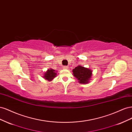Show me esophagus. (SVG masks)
Wrapping results in <instances>:
<instances>
[{
    "label": "esophagus",
    "instance_id": "esophagus-1",
    "mask_svg": "<svg viewBox=\"0 0 132 132\" xmlns=\"http://www.w3.org/2000/svg\"><path fill=\"white\" fill-rule=\"evenodd\" d=\"M63 68H64V69H68V68H69V67H68V66H64V67H63Z\"/></svg>",
    "mask_w": 132,
    "mask_h": 132
}]
</instances>
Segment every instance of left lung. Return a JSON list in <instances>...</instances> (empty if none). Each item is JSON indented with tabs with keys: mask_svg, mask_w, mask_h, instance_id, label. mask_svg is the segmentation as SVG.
I'll list each match as a JSON object with an SVG mask.
<instances>
[{
	"mask_svg": "<svg viewBox=\"0 0 132 132\" xmlns=\"http://www.w3.org/2000/svg\"><path fill=\"white\" fill-rule=\"evenodd\" d=\"M73 74L74 77L78 80L80 84H87L92 77V70L89 68L79 65L73 70Z\"/></svg>",
	"mask_w": 132,
	"mask_h": 132,
	"instance_id": "obj_1",
	"label": "left lung"
}]
</instances>
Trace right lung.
Instances as JSON below:
<instances>
[{"label":"right lung","instance_id":"add662e5","mask_svg":"<svg viewBox=\"0 0 132 132\" xmlns=\"http://www.w3.org/2000/svg\"><path fill=\"white\" fill-rule=\"evenodd\" d=\"M56 73V71H55V70L53 69H48L46 72L44 74L43 78L47 80L51 81L57 76Z\"/></svg>","mask_w":132,"mask_h":132}]
</instances>
